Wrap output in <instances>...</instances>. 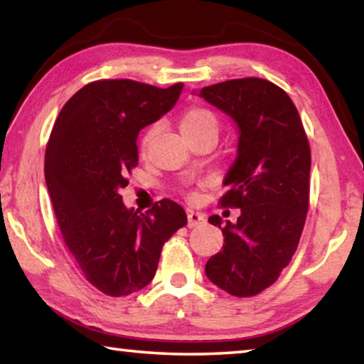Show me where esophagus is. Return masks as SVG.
<instances>
[{
    "instance_id": "esophagus-1",
    "label": "esophagus",
    "mask_w": 364,
    "mask_h": 364,
    "mask_svg": "<svg viewBox=\"0 0 364 364\" xmlns=\"http://www.w3.org/2000/svg\"><path fill=\"white\" fill-rule=\"evenodd\" d=\"M202 223H205V215H204V213L188 210V226H189V228L199 226V225H202Z\"/></svg>"
}]
</instances>
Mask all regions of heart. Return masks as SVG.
I'll use <instances>...</instances> for the list:
<instances>
[{"mask_svg": "<svg viewBox=\"0 0 364 364\" xmlns=\"http://www.w3.org/2000/svg\"><path fill=\"white\" fill-rule=\"evenodd\" d=\"M207 128H213V130H217L218 125H217V119H215V115L212 112H208V110H205V109L189 110V112L183 117L181 125H180L181 134L202 132V130H207ZM152 134H154L152 130L144 134L143 149H146V147L149 146Z\"/></svg>", "mask_w": 364, "mask_h": 364, "instance_id": "obj_1", "label": "heart"}]
</instances>
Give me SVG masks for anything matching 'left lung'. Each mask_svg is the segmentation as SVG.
<instances>
[{
  "instance_id": "left-lung-1",
  "label": "left lung",
  "mask_w": 364,
  "mask_h": 364,
  "mask_svg": "<svg viewBox=\"0 0 364 364\" xmlns=\"http://www.w3.org/2000/svg\"><path fill=\"white\" fill-rule=\"evenodd\" d=\"M237 128V154L223 180L221 205L241 208L234 221L212 215L225 241L205 263L215 286L250 297L279 278L304 231L311 154L297 107L263 78L228 80L197 91Z\"/></svg>"
}]
</instances>
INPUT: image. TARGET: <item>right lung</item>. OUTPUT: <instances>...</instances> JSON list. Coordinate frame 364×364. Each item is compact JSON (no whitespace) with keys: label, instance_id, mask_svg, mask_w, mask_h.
<instances>
[{"label":"right lung","instance_id":"right-lung-1","mask_svg":"<svg viewBox=\"0 0 364 364\" xmlns=\"http://www.w3.org/2000/svg\"><path fill=\"white\" fill-rule=\"evenodd\" d=\"M183 86L88 83L65 102L49 136L45 180L65 245L85 278L110 297L149 284L165 241L188 223L173 200L141 213L120 196L138 165L139 132L173 109Z\"/></svg>","mask_w":364,"mask_h":364}]
</instances>
